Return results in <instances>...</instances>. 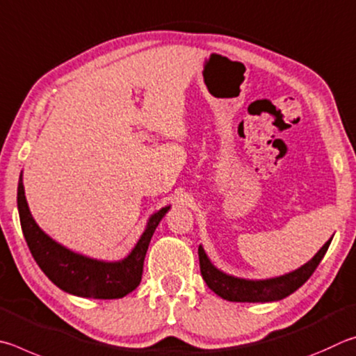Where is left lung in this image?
I'll list each match as a JSON object with an SVG mask.
<instances>
[{"label":"left lung","mask_w":356,"mask_h":356,"mask_svg":"<svg viewBox=\"0 0 356 356\" xmlns=\"http://www.w3.org/2000/svg\"><path fill=\"white\" fill-rule=\"evenodd\" d=\"M330 242H325L319 252L314 254V258L308 261L307 264L302 266L286 275L270 278V280H244V278H234L232 275L220 272L219 269L211 264L207 253H204L203 247H198V259H200V272L202 277L209 289H213L217 296L229 302H248V303H266V302H275L282 300V298L291 296L296 292L305 282L313 275L316 267L327 253Z\"/></svg>","instance_id":"8db88e82"}]
</instances>
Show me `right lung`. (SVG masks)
<instances>
[{"mask_svg":"<svg viewBox=\"0 0 356 356\" xmlns=\"http://www.w3.org/2000/svg\"><path fill=\"white\" fill-rule=\"evenodd\" d=\"M17 204L23 236L43 273L62 291L87 298H122L139 286L149 241L161 219L170 209L165 207L149 217L145 232L127 258L106 263L68 250L42 232L29 213L22 175L18 179Z\"/></svg>","mask_w":356,"mask_h":356,"instance_id":"obj_1","label":"right lung"}]
</instances>
